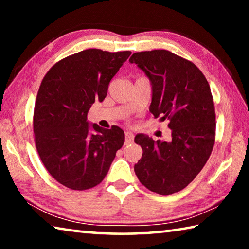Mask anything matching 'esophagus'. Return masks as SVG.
<instances>
[{"label": "esophagus", "instance_id": "esophagus-1", "mask_svg": "<svg viewBox=\"0 0 249 249\" xmlns=\"http://www.w3.org/2000/svg\"><path fill=\"white\" fill-rule=\"evenodd\" d=\"M134 142V135L130 132H126L125 133V142L126 144H132Z\"/></svg>", "mask_w": 249, "mask_h": 249}]
</instances>
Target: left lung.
<instances>
[{
	"mask_svg": "<svg viewBox=\"0 0 249 249\" xmlns=\"http://www.w3.org/2000/svg\"><path fill=\"white\" fill-rule=\"evenodd\" d=\"M149 78L153 100L149 111L167 120L168 142L138 134L142 149L135 174L148 190L167 196L193 181L208 161L215 142V107L208 80L201 70L168 50L135 53L129 58Z\"/></svg>",
	"mask_w": 249,
	"mask_h": 249,
	"instance_id": "8db88e82",
	"label": "left lung"
}]
</instances>
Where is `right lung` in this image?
Instances as JSON below:
<instances>
[{"instance_id":"add662e5","label":"right lung","mask_w":249,"mask_h":249,"mask_svg":"<svg viewBox=\"0 0 249 249\" xmlns=\"http://www.w3.org/2000/svg\"><path fill=\"white\" fill-rule=\"evenodd\" d=\"M130 53L82 50L56 62L40 83L33 119L36 149L53 178L67 188L82 191L102 182L124 144L119 126H90L87 115L95 101L105 99Z\"/></svg>"}]
</instances>
